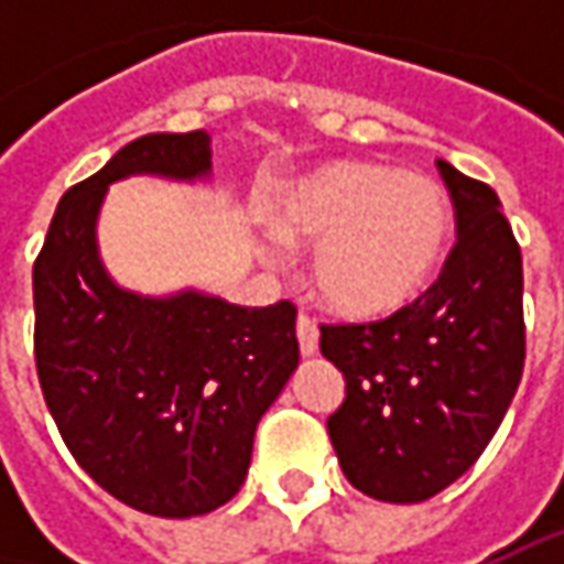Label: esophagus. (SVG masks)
<instances>
[{"mask_svg": "<svg viewBox=\"0 0 564 564\" xmlns=\"http://www.w3.org/2000/svg\"><path fill=\"white\" fill-rule=\"evenodd\" d=\"M297 345H301V355L304 358H314L319 351V333L307 316H297Z\"/></svg>", "mask_w": 564, "mask_h": 564, "instance_id": "34e87169", "label": "esophagus"}]
</instances>
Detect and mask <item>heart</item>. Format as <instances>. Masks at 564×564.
<instances>
[{"label":"heart","mask_w":564,"mask_h":564,"mask_svg":"<svg viewBox=\"0 0 564 564\" xmlns=\"http://www.w3.org/2000/svg\"><path fill=\"white\" fill-rule=\"evenodd\" d=\"M275 238L311 253V292L341 319L401 314L443 263L452 235L445 187L386 163H326L301 175L275 206ZM260 257L275 260L272 241Z\"/></svg>","instance_id":"1"}]
</instances>
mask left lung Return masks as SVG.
I'll use <instances>...</instances> for the list:
<instances>
[{
  "label": "left lung",
  "mask_w": 564,
  "mask_h": 564,
  "mask_svg": "<svg viewBox=\"0 0 564 564\" xmlns=\"http://www.w3.org/2000/svg\"><path fill=\"white\" fill-rule=\"evenodd\" d=\"M458 241L401 314L323 326L345 377L326 421L348 484L379 502H423L480 458L524 373L521 248L496 191L440 160Z\"/></svg>",
  "instance_id": "1"
}]
</instances>
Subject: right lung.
I'll use <instances>...</instances> for the list:
<instances>
[{
	"instance_id": "1",
	"label": "right lung",
	"mask_w": 564,
	"mask_h": 564,
	"mask_svg": "<svg viewBox=\"0 0 564 564\" xmlns=\"http://www.w3.org/2000/svg\"><path fill=\"white\" fill-rule=\"evenodd\" d=\"M131 175L209 182L213 141L143 134L65 191L33 263L36 373L68 452L99 487L156 518H194L245 484L257 423L297 367V311L119 285L97 223L109 185Z\"/></svg>"
}]
</instances>
